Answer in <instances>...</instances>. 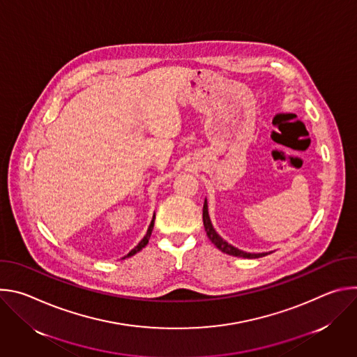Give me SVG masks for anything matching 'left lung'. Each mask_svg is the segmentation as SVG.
<instances>
[{
  "label": "left lung",
  "mask_w": 357,
  "mask_h": 357,
  "mask_svg": "<svg viewBox=\"0 0 357 357\" xmlns=\"http://www.w3.org/2000/svg\"><path fill=\"white\" fill-rule=\"evenodd\" d=\"M203 226H205V230H206V234L209 237V240L219 248L222 250L223 252L226 254H230V256H234V257H243V259H259V257H264L267 256V254L270 252H259V254H252V252H245V251H241L233 245H230L227 241H225L213 229L212 223H211V218H209V212H208V202L205 200V205H203Z\"/></svg>",
  "instance_id": "obj_1"
}]
</instances>
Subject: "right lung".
I'll list each match as a JSON object with an SVG mask.
<instances>
[{
  "instance_id": "obj_1",
  "label": "right lung",
  "mask_w": 357,
  "mask_h": 357,
  "mask_svg": "<svg viewBox=\"0 0 357 357\" xmlns=\"http://www.w3.org/2000/svg\"><path fill=\"white\" fill-rule=\"evenodd\" d=\"M154 220H155V215H154V218H152V222H151V225H149V227H148V230H146V234L144 236V238L138 243V245L137 247H134L128 254H127V256L126 257H131V256H134V254L135 252H138L139 250H142L146 244H148V240H149V237H151V233H152V229H154ZM124 257V259H126Z\"/></svg>"
}]
</instances>
